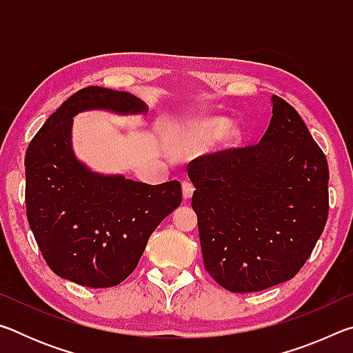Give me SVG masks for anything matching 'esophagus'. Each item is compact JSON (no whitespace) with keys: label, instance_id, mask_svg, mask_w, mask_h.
<instances>
[{"label":"esophagus","instance_id":"1","mask_svg":"<svg viewBox=\"0 0 353 353\" xmlns=\"http://www.w3.org/2000/svg\"><path fill=\"white\" fill-rule=\"evenodd\" d=\"M193 191H194L193 183L188 182V181L182 182V196H183V199H185V201L191 199V196H193Z\"/></svg>","mask_w":353,"mask_h":353}]
</instances>
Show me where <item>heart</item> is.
<instances>
[{
	"instance_id": "obj_1",
	"label": "heart",
	"mask_w": 353,
	"mask_h": 353,
	"mask_svg": "<svg viewBox=\"0 0 353 353\" xmlns=\"http://www.w3.org/2000/svg\"><path fill=\"white\" fill-rule=\"evenodd\" d=\"M229 129H230L229 123L224 121V119L210 118L199 124L196 134H198L201 139H205V140H221V139H225L226 135L229 134ZM227 139H230V135Z\"/></svg>"
}]
</instances>
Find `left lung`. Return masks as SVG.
<instances>
[{
	"label": "left lung",
	"instance_id": "8db88e82",
	"mask_svg": "<svg viewBox=\"0 0 353 353\" xmlns=\"http://www.w3.org/2000/svg\"><path fill=\"white\" fill-rule=\"evenodd\" d=\"M259 145L191 162V205L208 274L232 292L283 283L308 260L328 214V165L299 113L272 94Z\"/></svg>",
	"mask_w": 353,
	"mask_h": 353
}]
</instances>
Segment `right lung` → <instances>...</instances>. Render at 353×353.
I'll use <instances>...</instances> for the list:
<instances>
[{
  "instance_id": "1",
  "label": "right lung",
  "mask_w": 353,
  "mask_h": 353,
  "mask_svg": "<svg viewBox=\"0 0 353 353\" xmlns=\"http://www.w3.org/2000/svg\"><path fill=\"white\" fill-rule=\"evenodd\" d=\"M145 115V101L128 92L87 87L70 97L26 151V213L48 266L90 288L121 283L157 225L181 205L177 181L162 185L104 174L76 157L73 118L82 112Z\"/></svg>"
}]
</instances>
